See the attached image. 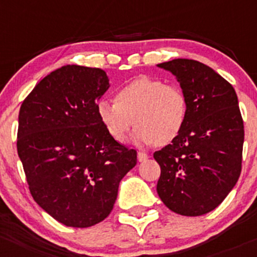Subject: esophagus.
<instances>
[{
	"label": "esophagus",
	"instance_id": "esophagus-1",
	"mask_svg": "<svg viewBox=\"0 0 257 257\" xmlns=\"http://www.w3.org/2000/svg\"><path fill=\"white\" fill-rule=\"evenodd\" d=\"M148 158H149V156H148L145 153H143V151H139V153H138V160H139V163H143V161L148 160Z\"/></svg>",
	"mask_w": 257,
	"mask_h": 257
}]
</instances>
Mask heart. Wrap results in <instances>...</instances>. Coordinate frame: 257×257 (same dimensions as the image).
<instances>
[{
  "label": "heart",
  "instance_id": "obj_1",
  "mask_svg": "<svg viewBox=\"0 0 257 257\" xmlns=\"http://www.w3.org/2000/svg\"><path fill=\"white\" fill-rule=\"evenodd\" d=\"M96 113L115 142H123L136 124L133 142L137 145H167L180 136L185 125L188 102L178 86L140 76L120 86L115 101L99 99Z\"/></svg>",
  "mask_w": 257,
  "mask_h": 257
}]
</instances>
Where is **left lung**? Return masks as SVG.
<instances>
[{
  "label": "left lung",
  "mask_w": 257,
  "mask_h": 257,
  "mask_svg": "<svg viewBox=\"0 0 257 257\" xmlns=\"http://www.w3.org/2000/svg\"><path fill=\"white\" fill-rule=\"evenodd\" d=\"M158 66L176 76L188 113L180 136L154 153L161 169L156 191L172 212L198 217L219 206L241 172L244 121L237 96L199 61L175 59Z\"/></svg>",
  "instance_id": "left-lung-1"
}]
</instances>
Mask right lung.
Wrapping results in <instances>:
<instances>
[{
    "instance_id": "1",
    "label": "right lung",
    "mask_w": 257,
    "mask_h": 257,
    "mask_svg": "<svg viewBox=\"0 0 257 257\" xmlns=\"http://www.w3.org/2000/svg\"><path fill=\"white\" fill-rule=\"evenodd\" d=\"M106 72L66 65L37 83L22 103L17 150L34 201L59 223L87 228L112 212L137 151L109 137L96 104Z\"/></svg>"
}]
</instances>
